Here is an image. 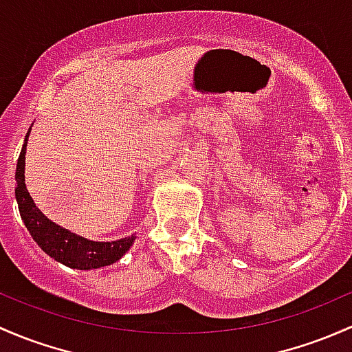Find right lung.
Returning a JSON list of instances; mask_svg holds the SVG:
<instances>
[{
	"mask_svg": "<svg viewBox=\"0 0 352 352\" xmlns=\"http://www.w3.org/2000/svg\"><path fill=\"white\" fill-rule=\"evenodd\" d=\"M30 131H32V126L25 136L23 148L18 157L16 173H14V180H16L14 197H16L21 221L27 226L33 241L38 244L50 258L69 268L96 270L116 263L133 246L136 236H128V238L118 239V241H91L84 236L76 234L62 226L52 223L49 217L35 206L32 195L27 190V184H25V155H27Z\"/></svg>",
	"mask_w": 352,
	"mask_h": 352,
	"instance_id": "1",
	"label": "right lung"
}]
</instances>
